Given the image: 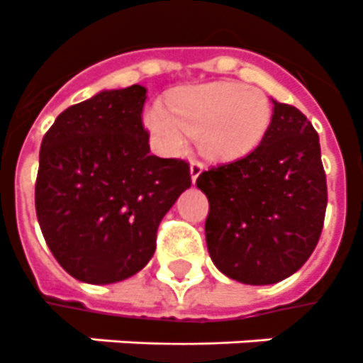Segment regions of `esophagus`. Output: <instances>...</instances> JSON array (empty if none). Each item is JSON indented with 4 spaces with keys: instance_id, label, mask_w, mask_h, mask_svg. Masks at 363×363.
<instances>
[{
    "instance_id": "obj_1",
    "label": "esophagus",
    "mask_w": 363,
    "mask_h": 363,
    "mask_svg": "<svg viewBox=\"0 0 363 363\" xmlns=\"http://www.w3.org/2000/svg\"><path fill=\"white\" fill-rule=\"evenodd\" d=\"M202 170H204V164L200 163L199 159H193L191 161V179H193V184H195L196 178L202 174Z\"/></svg>"
}]
</instances>
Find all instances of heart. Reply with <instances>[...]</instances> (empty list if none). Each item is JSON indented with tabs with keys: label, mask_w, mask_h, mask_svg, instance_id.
<instances>
[{
	"label": "heart",
	"mask_w": 363,
	"mask_h": 363,
	"mask_svg": "<svg viewBox=\"0 0 363 363\" xmlns=\"http://www.w3.org/2000/svg\"><path fill=\"white\" fill-rule=\"evenodd\" d=\"M168 109L146 112V127L168 152H182L187 136H202V147L216 159H236L251 152L269 123V104L259 89L236 82L204 84L179 91Z\"/></svg>",
	"instance_id": "obj_1"
}]
</instances>
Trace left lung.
I'll return each instance as SVG.
<instances>
[{"instance_id":"1","label":"left lung","mask_w":363,"mask_h":363,"mask_svg":"<svg viewBox=\"0 0 363 363\" xmlns=\"http://www.w3.org/2000/svg\"><path fill=\"white\" fill-rule=\"evenodd\" d=\"M272 103L259 146L196 179L210 202L211 260L245 285H272L298 272L317 247L328 202L317 131L296 106Z\"/></svg>"}]
</instances>
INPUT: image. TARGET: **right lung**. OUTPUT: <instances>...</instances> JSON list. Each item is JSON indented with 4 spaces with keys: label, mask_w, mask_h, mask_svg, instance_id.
Masks as SVG:
<instances>
[{
    "label": "right lung",
    "mask_w": 363,
    "mask_h": 363,
    "mask_svg": "<svg viewBox=\"0 0 363 363\" xmlns=\"http://www.w3.org/2000/svg\"><path fill=\"white\" fill-rule=\"evenodd\" d=\"M146 88L101 91L46 131L35 182L40 230L67 274L91 285L140 272L161 219L191 187L189 163L150 153Z\"/></svg>",
    "instance_id": "right-lung-1"
}]
</instances>
